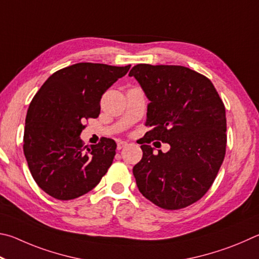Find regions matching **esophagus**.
<instances>
[{
  "mask_svg": "<svg viewBox=\"0 0 259 259\" xmlns=\"http://www.w3.org/2000/svg\"><path fill=\"white\" fill-rule=\"evenodd\" d=\"M127 146H128V143H127L126 141H119V142L117 143V149H118V150H120V149L125 148Z\"/></svg>",
  "mask_w": 259,
  "mask_h": 259,
  "instance_id": "esophagus-1",
  "label": "esophagus"
}]
</instances>
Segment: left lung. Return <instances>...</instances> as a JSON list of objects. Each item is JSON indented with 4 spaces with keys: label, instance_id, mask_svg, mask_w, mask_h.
<instances>
[{
    "label": "left lung",
    "instance_id": "8db88e82",
    "mask_svg": "<svg viewBox=\"0 0 259 259\" xmlns=\"http://www.w3.org/2000/svg\"><path fill=\"white\" fill-rule=\"evenodd\" d=\"M150 103L146 143L170 146L166 153L141 143L133 167L139 191L164 209L188 207L205 196L224 160L225 107L211 81L183 66L140 63L131 69Z\"/></svg>",
    "mask_w": 259,
    "mask_h": 259
}]
</instances>
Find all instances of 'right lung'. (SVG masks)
<instances>
[{"mask_svg": "<svg viewBox=\"0 0 259 259\" xmlns=\"http://www.w3.org/2000/svg\"><path fill=\"white\" fill-rule=\"evenodd\" d=\"M116 67L79 62L45 80L26 116L24 153L38 187L58 200H70L97 187L111 166L117 144L103 139L83 147V122L97 118L103 93L127 74Z\"/></svg>", "mask_w": 259, "mask_h": 259, "instance_id": "right-lung-1", "label": "right lung"}]
</instances>
